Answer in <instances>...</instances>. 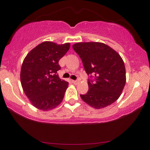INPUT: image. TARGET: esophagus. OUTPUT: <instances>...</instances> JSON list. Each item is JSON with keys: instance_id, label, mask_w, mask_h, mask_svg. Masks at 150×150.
<instances>
[{"instance_id": "obj_1", "label": "esophagus", "mask_w": 150, "mask_h": 150, "mask_svg": "<svg viewBox=\"0 0 150 150\" xmlns=\"http://www.w3.org/2000/svg\"><path fill=\"white\" fill-rule=\"evenodd\" d=\"M79 80H76V81H72V83L74 84H75V85H76V84L79 83Z\"/></svg>"}]
</instances>
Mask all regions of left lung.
Returning <instances> with one entry per match:
<instances>
[{
	"label": "left lung",
	"mask_w": 150,
	"mask_h": 150,
	"mask_svg": "<svg viewBox=\"0 0 150 150\" xmlns=\"http://www.w3.org/2000/svg\"><path fill=\"white\" fill-rule=\"evenodd\" d=\"M72 48L81 57L86 73L95 76L96 83L88 80L89 91L81 95L82 100L96 109L115 102L126 81V68L120 55L101 42L76 43Z\"/></svg>",
	"instance_id": "1"
}]
</instances>
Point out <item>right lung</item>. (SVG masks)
Wrapping results in <instances>:
<instances>
[{
	"instance_id": "1",
	"label": "right lung",
	"mask_w": 150,
	"mask_h": 150,
	"mask_svg": "<svg viewBox=\"0 0 150 150\" xmlns=\"http://www.w3.org/2000/svg\"><path fill=\"white\" fill-rule=\"evenodd\" d=\"M70 44L44 42L24 58L20 81L25 95L38 109L47 111L61 104L68 83L59 79V61L69 50Z\"/></svg>"
}]
</instances>
